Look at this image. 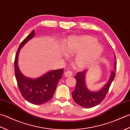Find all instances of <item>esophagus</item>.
<instances>
[{
	"mask_svg": "<svg viewBox=\"0 0 130 130\" xmlns=\"http://www.w3.org/2000/svg\"><path fill=\"white\" fill-rule=\"evenodd\" d=\"M73 75V73L70 71H66L64 73V76L66 77H71Z\"/></svg>",
	"mask_w": 130,
	"mask_h": 130,
	"instance_id": "obj_1",
	"label": "esophagus"
}]
</instances>
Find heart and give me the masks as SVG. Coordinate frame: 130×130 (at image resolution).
I'll list each match as a JSON object with an SVG mask.
<instances>
[{
  "instance_id": "obj_1",
  "label": "heart",
  "mask_w": 130,
  "mask_h": 130,
  "mask_svg": "<svg viewBox=\"0 0 130 130\" xmlns=\"http://www.w3.org/2000/svg\"><path fill=\"white\" fill-rule=\"evenodd\" d=\"M104 48L98 43L97 39L89 35L71 37L64 49L66 55L76 54L74 64L80 70L91 67L102 56Z\"/></svg>"
}]
</instances>
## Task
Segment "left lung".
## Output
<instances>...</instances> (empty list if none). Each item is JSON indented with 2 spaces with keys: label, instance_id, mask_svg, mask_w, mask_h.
<instances>
[{
  "label": "left lung",
  "instance_id": "left-lung-1",
  "mask_svg": "<svg viewBox=\"0 0 130 130\" xmlns=\"http://www.w3.org/2000/svg\"><path fill=\"white\" fill-rule=\"evenodd\" d=\"M117 62L115 63V69L116 71ZM87 71L77 72L75 76L76 79V88L72 92L73 99L78 105L84 108H89L100 104L104 99L109 90L112 81L115 77V71H111L109 80L99 91H91L87 89L85 83V76Z\"/></svg>",
  "mask_w": 130,
  "mask_h": 130
}]
</instances>
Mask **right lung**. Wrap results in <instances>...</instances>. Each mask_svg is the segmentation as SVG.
<instances>
[{
	"mask_svg": "<svg viewBox=\"0 0 130 130\" xmlns=\"http://www.w3.org/2000/svg\"><path fill=\"white\" fill-rule=\"evenodd\" d=\"M34 35V30L20 45L15 54L14 71L18 88L23 97L32 104L41 105L48 102L53 96L58 81L62 78L63 69L50 71L36 78L27 77L21 72L18 66L20 50Z\"/></svg>",
	"mask_w": 130,
	"mask_h": 130,
	"instance_id": "obj_1",
	"label": "right lung"
}]
</instances>
